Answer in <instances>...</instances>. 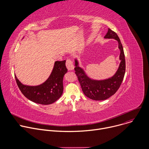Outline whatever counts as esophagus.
<instances>
[{
	"mask_svg": "<svg viewBox=\"0 0 149 149\" xmlns=\"http://www.w3.org/2000/svg\"><path fill=\"white\" fill-rule=\"evenodd\" d=\"M66 66L68 70H72L74 69V65L72 61L70 59H68L66 61Z\"/></svg>",
	"mask_w": 149,
	"mask_h": 149,
	"instance_id": "obj_1",
	"label": "esophagus"
}]
</instances>
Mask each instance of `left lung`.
Masks as SVG:
<instances>
[{
  "instance_id": "obj_1",
  "label": "left lung",
  "mask_w": 149,
  "mask_h": 149,
  "mask_svg": "<svg viewBox=\"0 0 149 149\" xmlns=\"http://www.w3.org/2000/svg\"><path fill=\"white\" fill-rule=\"evenodd\" d=\"M104 38L117 40L118 43V48L120 50V59L121 62L118 69L112 77L104 80L92 79L78 66L77 59H75V72L84 94L89 98L96 101L107 99L117 92L123 80L125 71V61L124 50L118 35L115 32L109 29Z\"/></svg>"
}]
</instances>
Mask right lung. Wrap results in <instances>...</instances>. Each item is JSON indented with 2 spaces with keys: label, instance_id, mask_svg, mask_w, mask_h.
Returning a JSON list of instances; mask_svg holds the SVG:
<instances>
[{
  "label": "right lung",
  "instance_id": "1",
  "mask_svg": "<svg viewBox=\"0 0 149 149\" xmlns=\"http://www.w3.org/2000/svg\"><path fill=\"white\" fill-rule=\"evenodd\" d=\"M65 62V60L56 61L49 78L39 86H25L21 83L15 75L19 90L25 97L34 102L48 105L55 102L63 93V78L68 71Z\"/></svg>",
  "mask_w": 149,
  "mask_h": 149
}]
</instances>
